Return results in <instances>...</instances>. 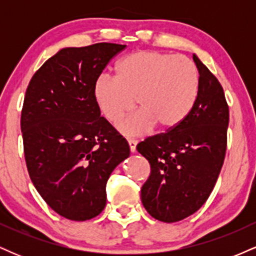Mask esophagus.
Masks as SVG:
<instances>
[{
    "label": "esophagus",
    "instance_id": "34e87169",
    "mask_svg": "<svg viewBox=\"0 0 256 256\" xmlns=\"http://www.w3.org/2000/svg\"><path fill=\"white\" fill-rule=\"evenodd\" d=\"M128 146H130L131 152H136V146H137V140H128Z\"/></svg>",
    "mask_w": 256,
    "mask_h": 256
}]
</instances>
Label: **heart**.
Returning <instances> with one entry per match:
<instances>
[{
  "instance_id": "b5f03b06",
  "label": "heart",
  "mask_w": 256,
  "mask_h": 256,
  "mask_svg": "<svg viewBox=\"0 0 256 256\" xmlns=\"http://www.w3.org/2000/svg\"><path fill=\"white\" fill-rule=\"evenodd\" d=\"M116 72V77L101 74L95 79L92 96L112 124L124 118L137 98L140 110L118 125L124 136H140L155 126L161 132L176 130L198 101V71L182 55L140 50L118 61Z\"/></svg>"
}]
</instances>
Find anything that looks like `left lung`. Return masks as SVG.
Wrapping results in <instances>:
<instances>
[{
  "mask_svg": "<svg viewBox=\"0 0 256 256\" xmlns=\"http://www.w3.org/2000/svg\"><path fill=\"white\" fill-rule=\"evenodd\" d=\"M200 74L198 98L176 130L148 137L137 150L150 164L140 190L152 218L176 222L202 207L212 192L226 152L228 107L219 80L192 55Z\"/></svg>",
  "mask_w": 256,
  "mask_h": 256,
  "instance_id": "8db88e82",
  "label": "left lung"
}]
</instances>
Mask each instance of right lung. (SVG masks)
I'll return each mask as SVG.
<instances>
[{"label": "right lung", "mask_w": 256, "mask_h": 256, "mask_svg": "<svg viewBox=\"0 0 256 256\" xmlns=\"http://www.w3.org/2000/svg\"><path fill=\"white\" fill-rule=\"evenodd\" d=\"M126 46L62 48L32 77L22 112L25 161L34 188L64 218L104 210L110 173L130 156L125 138L101 116L92 85Z\"/></svg>", "instance_id": "right-lung-1"}]
</instances>
